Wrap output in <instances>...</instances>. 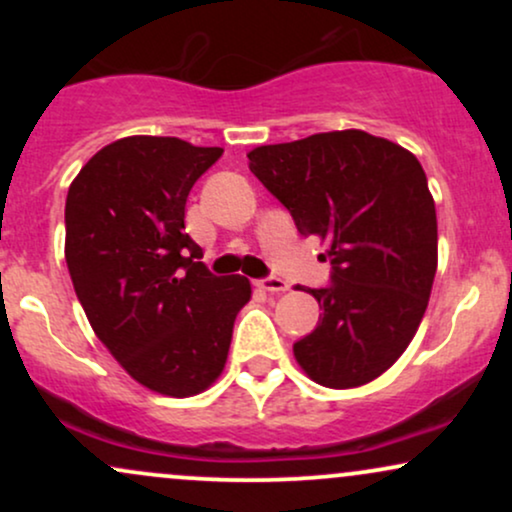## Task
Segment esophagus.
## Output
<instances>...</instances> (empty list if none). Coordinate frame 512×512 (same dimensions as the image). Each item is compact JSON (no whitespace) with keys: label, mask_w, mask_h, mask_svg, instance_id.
Returning a JSON list of instances; mask_svg holds the SVG:
<instances>
[{"label":"esophagus","mask_w":512,"mask_h":512,"mask_svg":"<svg viewBox=\"0 0 512 512\" xmlns=\"http://www.w3.org/2000/svg\"><path fill=\"white\" fill-rule=\"evenodd\" d=\"M255 286H260L262 291H272V293H281L289 291V284L279 276H262V279H255Z\"/></svg>","instance_id":"esophagus-1"}]
</instances>
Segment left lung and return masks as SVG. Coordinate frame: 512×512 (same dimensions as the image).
Masks as SVG:
<instances>
[{"mask_svg":"<svg viewBox=\"0 0 512 512\" xmlns=\"http://www.w3.org/2000/svg\"><path fill=\"white\" fill-rule=\"evenodd\" d=\"M250 170L301 236L327 243L330 284L310 289L317 327L293 344L315 383L383 375L419 330L438 264L436 204L414 154L361 129L257 146Z\"/></svg>","mask_w":512,"mask_h":512,"instance_id":"1","label":"left lung"}]
</instances>
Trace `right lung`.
I'll use <instances>...</instances> for the list:
<instances>
[{
    "label": "right lung",
    "mask_w": 512,
    "mask_h": 512,
    "mask_svg": "<svg viewBox=\"0 0 512 512\" xmlns=\"http://www.w3.org/2000/svg\"><path fill=\"white\" fill-rule=\"evenodd\" d=\"M219 146L127 137L103 146L69 187V276L93 332L137 383L190 397L226 366L245 276H216L185 233L192 185Z\"/></svg>",
    "instance_id": "1"
}]
</instances>
